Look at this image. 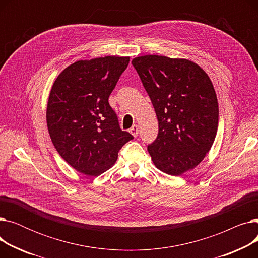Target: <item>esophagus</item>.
I'll list each match as a JSON object with an SVG mask.
<instances>
[{
    "instance_id": "obj_1",
    "label": "esophagus",
    "mask_w": 258,
    "mask_h": 258,
    "mask_svg": "<svg viewBox=\"0 0 258 258\" xmlns=\"http://www.w3.org/2000/svg\"><path fill=\"white\" fill-rule=\"evenodd\" d=\"M130 133L133 135L134 137H137L138 134H139V128L137 124H134L131 128H130Z\"/></svg>"
}]
</instances>
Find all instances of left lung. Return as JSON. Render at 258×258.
Instances as JSON below:
<instances>
[{
  "label": "left lung",
  "instance_id": "obj_1",
  "mask_svg": "<svg viewBox=\"0 0 258 258\" xmlns=\"http://www.w3.org/2000/svg\"><path fill=\"white\" fill-rule=\"evenodd\" d=\"M132 63L158 118V136L147 146L154 164L170 175L195 168L209 152L219 124L208 75L187 59L145 55Z\"/></svg>",
  "mask_w": 258,
  "mask_h": 258
}]
</instances>
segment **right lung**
<instances>
[{
    "label": "right lung",
    "instance_id": "1",
    "mask_svg": "<svg viewBox=\"0 0 258 258\" xmlns=\"http://www.w3.org/2000/svg\"><path fill=\"white\" fill-rule=\"evenodd\" d=\"M130 57L79 60L54 81L47 105L50 138L60 157L77 171L98 175L112 167L118 153L134 139L122 131L108 103Z\"/></svg>",
    "mask_w": 258,
    "mask_h": 258
}]
</instances>
